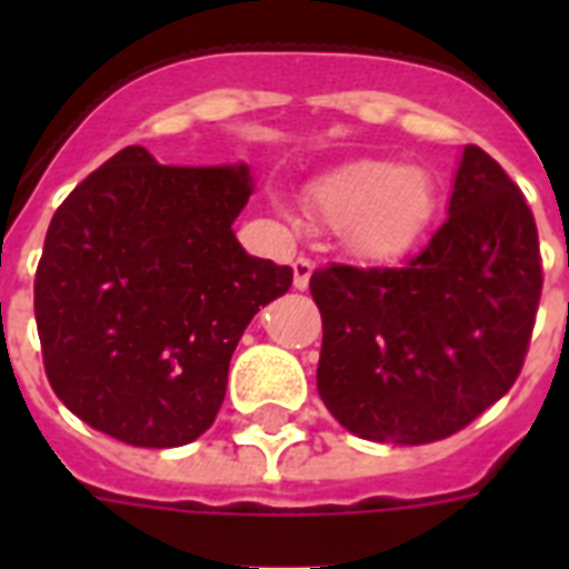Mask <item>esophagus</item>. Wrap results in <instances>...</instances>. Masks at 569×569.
<instances>
[{
  "label": "esophagus",
  "mask_w": 569,
  "mask_h": 569,
  "mask_svg": "<svg viewBox=\"0 0 569 569\" xmlns=\"http://www.w3.org/2000/svg\"><path fill=\"white\" fill-rule=\"evenodd\" d=\"M312 259H307V257H298L292 262V271H295V289H307V286H310V277H312Z\"/></svg>",
  "instance_id": "1"
}]
</instances>
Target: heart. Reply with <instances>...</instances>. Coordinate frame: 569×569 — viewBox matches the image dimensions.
Returning <instances> with one entry per match:
<instances>
[{"mask_svg": "<svg viewBox=\"0 0 569 569\" xmlns=\"http://www.w3.org/2000/svg\"><path fill=\"white\" fill-rule=\"evenodd\" d=\"M310 209L337 227L346 248L363 259H396L419 244L437 218V186L416 164L357 159L310 186Z\"/></svg>", "mask_w": 569, "mask_h": 569, "instance_id": "heart-1", "label": "heart"}]
</instances>
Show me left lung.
Returning a JSON list of instances; mask_svg holds the SVG:
<instances>
[{"instance_id": "obj_1", "label": "left lung", "mask_w": 569, "mask_h": 569, "mask_svg": "<svg viewBox=\"0 0 569 569\" xmlns=\"http://www.w3.org/2000/svg\"><path fill=\"white\" fill-rule=\"evenodd\" d=\"M540 289L526 197L502 164L467 144L449 218L410 262L312 271L321 401L363 440H446L513 387Z\"/></svg>"}]
</instances>
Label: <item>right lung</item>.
<instances>
[{
    "label": "right lung",
    "mask_w": 569,
    "mask_h": 569,
    "mask_svg": "<svg viewBox=\"0 0 569 569\" xmlns=\"http://www.w3.org/2000/svg\"><path fill=\"white\" fill-rule=\"evenodd\" d=\"M250 194L248 164H159L127 147L58 206L34 321L70 413L144 449L214 422L241 333L292 286V268L248 257L232 232Z\"/></svg>",
    "instance_id": "add662e5"
}]
</instances>
